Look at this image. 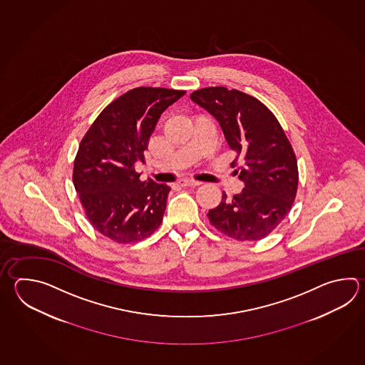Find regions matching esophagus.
Returning a JSON list of instances; mask_svg holds the SVG:
<instances>
[{"mask_svg":"<svg viewBox=\"0 0 365 365\" xmlns=\"http://www.w3.org/2000/svg\"><path fill=\"white\" fill-rule=\"evenodd\" d=\"M178 185L180 187H196L200 186L201 182L194 179H179Z\"/></svg>","mask_w":365,"mask_h":365,"instance_id":"esophagus-1","label":"esophagus"}]
</instances>
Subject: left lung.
I'll use <instances>...</instances> for the list:
<instances>
[{
    "label": "left lung",
    "instance_id": "1",
    "mask_svg": "<svg viewBox=\"0 0 365 365\" xmlns=\"http://www.w3.org/2000/svg\"><path fill=\"white\" fill-rule=\"evenodd\" d=\"M191 98L220 122L225 139L243 165L235 170L245 188L208 213L229 238L260 240L282 222L298 191V161L274 114L256 97L226 87L194 91Z\"/></svg>",
    "mask_w": 365,
    "mask_h": 365
}]
</instances>
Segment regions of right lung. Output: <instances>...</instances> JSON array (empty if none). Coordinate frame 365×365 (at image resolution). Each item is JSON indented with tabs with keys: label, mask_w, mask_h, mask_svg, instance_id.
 Masks as SVG:
<instances>
[{
	"label": "right lung",
	"mask_w": 365,
	"mask_h": 365,
	"mask_svg": "<svg viewBox=\"0 0 365 365\" xmlns=\"http://www.w3.org/2000/svg\"><path fill=\"white\" fill-rule=\"evenodd\" d=\"M186 91L138 87L105 108L83 136L73 182L91 225L119 245L148 238L163 222L170 187L140 180L134 164L165 109Z\"/></svg>",
	"instance_id": "right-lung-1"
}]
</instances>
